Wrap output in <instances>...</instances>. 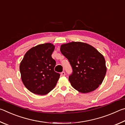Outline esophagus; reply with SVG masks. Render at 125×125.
<instances>
[{
	"label": "esophagus",
	"mask_w": 125,
	"mask_h": 125,
	"mask_svg": "<svg viewBox=\"0 0 125 125\" xmlns=\"http://www.w3.org/2000/svg\"><path fill=\"white\" fill-rule=\"evenodd\" d=\"M61 76H65V73L64 72H61Z\"/></svg>",
	"instance_id": "esophagus-1"
}]
</instances>
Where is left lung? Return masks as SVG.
I'll list each match as a JSON object with an SVG mask.
<instances>
[{
	"mask_svg": "<svg viewBox=\"0 0 125 125\" xmlns=\"http://www.w3.org/2000/svg\"><path fill=\"white\" fill-rule=\"evenodd\" d=\"M61 52L69 62L72 73L69 76L72 86L82 93L99 87L106 73L104 56L89 44L72 42L61 45Z\"/></svg>",
	"mask_w": 125,
	"mask_h": 125,
	"instance_id": "1",
	"label": "left lung"
}]
</instances>
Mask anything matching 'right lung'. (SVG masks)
<instances>
[{"label":"right lung","mask_w":125,"mask_h":125,"mask_svg":"<svg viewBox=\"0 0 125 125\" xmlns=\"http://www.w3.org/2000/svg\"><path fill=\"white\" fill-rule=\"evenodd\" d=\"M54 46L50 43L30 49L20 65L22 83L31 92L45 95L56 85L60 74L54 71L56 61L52 58Z\"/></svg>","instance_id":"right-lung-1"}]
</instances>
